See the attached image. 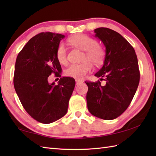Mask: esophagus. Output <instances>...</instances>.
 Listing matches in <instances>:
<instances>
[{
  "label": "esophagus",
  "instance_id": "34e87169",
  "mask_svg": "<svg viewBox=\"0 0 156 156\" xmlns=\"http://www.w3.org/2000/svg\"><path fill=\"white\" fill-rule=\"evenodd\" d=\"M82 83V82L81 80H76V85H79Z\"/></svg>",
  "mask_w": 156,
  "mask_h": 156
}]
</instances>
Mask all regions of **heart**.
Masks as SVG:
<instances>
[{"label": "heart", "instance_id": "b5f03b06", "mask_svg": "<svg viewBox=\"0 0 156 156\" xmlns=\"http://www.w3.org/2000/svg\"><path fill=\"white\" fill-rule=\"evenodd\" d=\"M69 42L76 48L84 51L82 60L80 64H72L66 69V76L75 79H82L87 73L91 71L92 64L100 66L104 61L105 52L101 47L97 46V41L94 39L84 34H78L69 38ZM56 58L59 64L67 63V49L63 43L59 44L56 49Z\"/></svg>", "mask_w": 156, "mask_h": 156}]
</instances>
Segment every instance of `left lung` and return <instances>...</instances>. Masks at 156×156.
<instances>
[{"instance_id": "8db88e82", "label": "left lung", "mask_w": 156, "mask_h": 156, "mask_svg": "<svg viewBox=\"0 0 156 156\" xmlns=\"http://www.w3.org/2000/svg\"><path fill=\"white\" fill-rule=\"evenodd\" d=\"M94 31L105 47L104 64L94 76L106 84L85 82L87 107L95 117L112 120L127 108L136 92L140 78L137 58L133 48L119 33L106 27Z\"/></svg>"}]
</instances>
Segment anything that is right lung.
<instances>
[{"label":"right lung","instance_id":"right-lung-1","mask_svg":"<svg viewBox=\"0 0 156 156\" xmlns=\"http://www.w3.org/2000/svg\"><path fill=\"white\" fill-rule=\"evenodd\" d=\"M65 35L51 32L34 36L19 52L15 62L14 87L20 101L31 117L42 123L58 120L67 113L75 87L69 77L49 83L51 73L59 76L61 65L56 49Z\"/></svg>","mask_w":156,"mask_h":156}]
</instances>
